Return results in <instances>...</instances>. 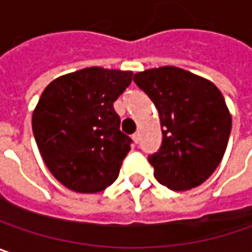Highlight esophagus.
I'll use <instances>...</instances> for the list:
<instances>
[{
    "mask_svg": "<svg viewBox=\"0 0 252 252\" xmlns=\"http://www.w3.org/2000/svg\"><path fill=\"white\" fill-rule=\"evenodd\" d=\"M132 140H134V142H137V144H138V141H140V132L132 134Z\"/></svg>",
    "mask_w": 252,
    "mask_h": 252,
    "instance_id": "obj_1",
    "label": "esophagus"
}]
</instances>
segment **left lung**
Returning a JSON list of instances; mask_svg holds the SVG:
<instances>
[{
	"mask_svg": "<svg viewBox=\"0 0 252 252\" xmlns=\"http://www.w3.org/2000/svg\"><path fill=\"white\" fill-rule=\"evenodd\" d=\"M134 82L159 114L162 144L148 157L156 180L172 191L201 185L221 162L231 132V114L221 91L177 67L137 72Z\"/></svg>",
	"mask_w": 252,
	"mask_h": 252,
	"instance_id": "left-lung-1",
	"label": "left lung"
}]
</instances>
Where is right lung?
I'll return each instance as SVG.
<instances>
[{
  "mask_svg": "<svg viewBox=\"0 0 252 252\" xmlns=\"http://www.w3.org/2000/svg\"><path fill=\"white\" fill-rule=\"evenodd\" d=\"M132 81L131 71L84 68L47 85L32 112V132L51 174L75 192L111 185L131 150L114 101Z\"/></svg>",
  "mask_w": 252,
  "mask_h": 252,
  "instance_id": "right-lung-1",
  "label": "right lung"
}]
</instances>
